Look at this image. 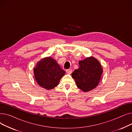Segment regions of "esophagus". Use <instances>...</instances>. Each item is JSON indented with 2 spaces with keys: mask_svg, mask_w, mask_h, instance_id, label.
<instances>
[{
  "mask_svg": "<svg viewBox=\"0 0 132 132\" xmlns=\"http://www.w3.org/2000/svg\"><path fill=\"white\" fill-rule=\"evenodd\" d=\"M66 71L69 74H71L72 73V69H68V70H66Z\"/></svg>",
  "mask_w": 132,
  "mask_h": 132,
  "instance_id": "1",
  "label": "esophagus"
}]
</instances>
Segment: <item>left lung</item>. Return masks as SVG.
Here are the masks:
<instances>
[{
    "instance_id": "8db88e82",
    "label": "left lung",
    "mask_w": 132,
    "mask_h": 132,
    "mask_svg": "<svg viewBox=\"0 0 132 132\" xmlns=\"http://www.w3.org/2000/svg\"><path fill=\"white\" fill-rule=\"evenodd\" d=\"M79 68L72 74L77 87L84 92L92 90L98 86L103 69L100 62L93 57L79 62Z\"/></svg>"
}]
</instances>
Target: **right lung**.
<instances>
[{"mask_svg": "<svg viewBox=\"0 0 132 132\" xmlns=\"http://www.w3.org/2000/svg\"><path fill=\"white\" fill-rule=\"evenodd\" d=\"M34 73L37 84L43 88L50 90L58 85L65 71L62 70L56 61L49 57L37 62Z\"/></svg>", "mask_w": 132, "mask_h": 132, "instance_id": "right-lung-1", "label": "right lung"}]
</instances>
